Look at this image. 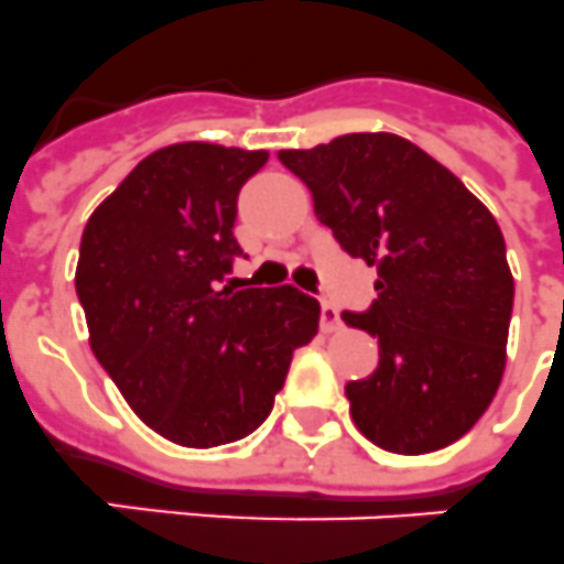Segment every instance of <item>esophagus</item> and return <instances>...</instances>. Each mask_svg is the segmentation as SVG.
Masks as SVG:
<instances>
[{
    "instance_id": "1",
    "label": "esophagus",
    "mask_w": 564,
    "mask_h": 564,
    "mask_svg": "<svg viewBox=\"0 0 564 564\" xmlns=\"http://www.w3.org/2000/svg\"><path fill=\"white\" fill-rule=\"evenodd\" d=\"M321 326H324V333H333L340 326V315L329 301H321Z\"/></svg>"
}]
</instances>
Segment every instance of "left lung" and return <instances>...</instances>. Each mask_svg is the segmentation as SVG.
<instances>
[{
	"mask_svg": "<svg viewBox=\"0 0 564 564\" xmlns=\"http://www.w3.org/2000/svg\"><path fill=\"white\" fill-rule=\"evenodd\" d=\"M278 160L340 249L378 269L370 310L340 312L378 338L376 372L347 384L355 427L401 456L462 438L505 372L513 274L496 217L399 134H344Z\"/></svg>",
	"mask_w": 564,
	"mask_h": 564,
	"instance_id": "obj_1",
	"label": "left lung"
}]
</instances>
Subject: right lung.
<instances>
[{
    "mask_svg": "<svg viewBox=\"0 0 564 564\" xmlns=\"http://www.w3.org/2000/svg\"><path fill=\"white\" fill-rule=\"evenodd\" d=\"M267 151L177 143L134 165L88 217L77 297L91 349L154 433L220 447L258 430L321 306L295 286L229 290L238 194Z\"/></svg>",
    "mask_w": 564,
    "mask_h": 564,
    "instance_id": "obj_1",
    "label": "right lung"
}]
</instances>
